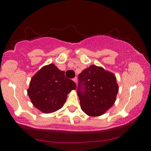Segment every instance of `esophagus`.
Here are the masks:
<instances>
[{"label":"esophagus","mask_w":151,"mask_h":151,"mask_svg":"<svg viewBox=\"0 0 151 151\" xmlns=\"http://www.w3.org/2000/svg\"><path fill=\"white\" fill-rule=\"evenodd\" d=\"M73 81H74V82L76 83V84H77V77H74V79H73Z\"/></svg>","instance_id":"obj_1"}]
</instances>
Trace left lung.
<instances>
[{
	"label": "left lung",
	"instance_id": "8db88e82",
	"mask_svg": "<svg viewBox=\"0 0 151 151\" xmlns=\"http://www.w3.org/2000/svg\"><path fill=\"white\" fill-rule=\"evenodd\" d=\"M77 94L81 108L91 116L104 114L114 105L119 86L114 74L91 65L79 74Z\"/></svg>",
	"mask_w": 151,
	"mask_h": 151
}]
</instances>
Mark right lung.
<instances>
[{"mask_svg": "<svg viewBox=\"0 0 151 151\" xmlns=\"http://www.w3.org/2000/svg\"><path fill=\"white\" fill-rule=\"evenodd\" d=\"M76 89L74 81L54 64L41 68L31 79L27 94L32 104L44 113H52L63 106L67 94Z\"/></svg>", "mask_w": 151, "mask_h": 151, "instance_id": "1", "label": "right lung"}]
</instances>
